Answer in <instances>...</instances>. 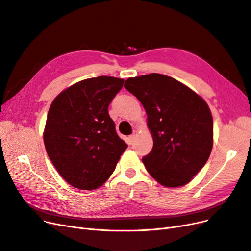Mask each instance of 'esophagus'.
<instances>
[{
  "instance_id": "esophagus-1",
  "label": "esophagus",
  "mask_w": 251,
  "mask_h": 251,
  "mask_svg": "<svg viewBox=\"0 0 251 251\" xmlns=\"http://www.w3.org/2000/svg\"><path fill=\"white\" fill-rule=\"evenodd\" d=\"M137 135H138V132L136 131V130H134V131H133V134L130 136V139H131V141H133L136 137H137Z\"/></svg>"
}]
</instances>
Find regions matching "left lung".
<instances>
[{"label": "left lung", "mask_w": 251, "mask_h": 251, "mask_svg": "<svg viewBox=\"0 0 251 251\" xmlns=\"http://www.w3.org/2000/svg\"><path fill=\"white\" fill-rule=\"evenodd\" d=\"M125 88L148 115L154 146L142 159L147 171L165 187L187 184L208 160L214 144L207 102L184 83L159 73L127 78Z\"/></svg>", "instance_id": "left-lung-1"}]
</instances>
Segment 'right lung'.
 Wrapping results in <instances>:
<instances>
[{"label":"right lung","instance_id":"add662e5","mask_svg":"<svg viewBox=\"0 0 251 251\" xmlns=\"http://www.w3.org/2000/svg\"><path fill=\"white\" fill-rule=\"evenodd\" d=\"M124 81L113 76L83 79L63 90L50 105L45 148L58 174L75 188L100 187L126 150L108 113Z\"/></svg>","mask_w":251,"mask_h":251}]
</instances>
